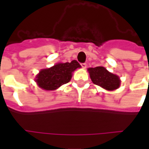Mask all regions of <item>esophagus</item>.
I'll return each instance as SVG.
<instances>
[{"label": "esophagus", "mask_w": 149, "mask_h": 149, "mask_svg": "<svg viewBox=\"0 0 149 149\" xmlns=\"http://www.w3.org/2000/svg\"><path fill=\"white\" fill-rule=\"evenodd\" d=\"M81 65L83 68H86V67H87V64L86 63H81Z\"/></svg>", "instance_id": "1"}]
</instances>
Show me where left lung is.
Masks as SVG:
<instances>
[{"label": "left lung", "instance_id": "1", "mask_svg": "<svg viewBox=\"0 0 149 149\" xmlns=\"http://www.w3.org/2000/svg\"><path fill=\"white\" fill-rule=\"evenodd\" d=\"M88 71L93 83L106 90H115L120 85V80L118 76L109 72L104 67L89 68Z\"/></svg>", "mask_w": 149, "mask_h": 149}]
</instances>
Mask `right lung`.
Here are the masks:
<instances>
[{
    "instance_id": "add662e5",
    "label": "right lung",
    "mask_w": 149,
    "mask_h": 149,
    "mask_svg": "<svg viewBox=\"0 0 149 149\" xmlns=\"http://www.w3.org/2000/svg\"><path fill=\"white\" fill-rule=\"evenodd\" d=\"M81 66L77 61L70 63H57L49 68L41 69L36 77L35 81L40 88L45 90H55L61 85L68 83L72 72Z\"/></svg>"
}]
</instances>
